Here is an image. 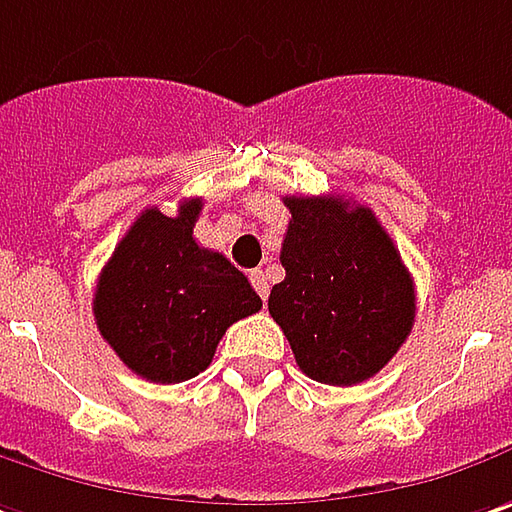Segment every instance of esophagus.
Instances as JSON below:
<instances>
[{
  "instance_id": "34e87169",
  "label": "esophagus",
  "mask_w": 512,
  "mask_h": 512,
  "mask_svg": "<svg viewBox=\"0 0 512 512\" xmlns=\"http://www.w3.org/2000/svg\"><path fill=\"white\" fill-rule=\"evenodd\" d=\"M249 280H252V286H255V292L260 295V298L263 300L269 298V278H266V272H263V269H255V272L249 275Z\"/></svg>"
}]
</instances>
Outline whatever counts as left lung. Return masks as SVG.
I'll return each instance as SVG.
<instances>
[{
  "label": "left lung",
  "instance_id": "left-lung-1",
  "mask_svg": "<svg viewBox=\"0 0 512 512\" xmlns=\"http://www.w3.org/2000/svg\"><path fill=\"white\" fill-rule=\"evenodd\" d=\"M292 220L269 315L300 372L352 387L387 367L415 321V286L392 237L344 197H283Z\"/></svg>",
  "mask_w": 512,
  "mask_h": 512
}]
</instances>
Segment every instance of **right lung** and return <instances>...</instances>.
<instances>
[{
	"instance_id": "right-lung-1",
	"label": "right lung",
	"mask_w": 512,
	"mask_h": 512,
	"mask_svg": "<svg viewBox=\"0 0 512 512\" xmlns=\"http://www.w3.org/2000/svg\"><path fill=\"white\" fill-rule=\"evenodd\" d=\"M200 209V197L183 200L174 217L145 209L97 280L100 335L154 384L200 375L226 329L263 306L243 272L191 237Z\"/></svg>"
}]
</instances>
